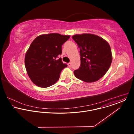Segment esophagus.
<instances>
[{
  "label": "esophagus",
  "instance_id": "obj_1",
  "mask_svg": "<svg viewBox=\"0 0 134 134\" xmlns=\"http://www.w3.org/2000/svg\"><path fill=\"white\" fill-rule=\"evenodd\" d=\"M68 66H69V67H71V66H72V64H71V62H69V63H68Z\"/></svg>",
  "mask_w": 134,
  "mask_h": 134
}]
</instances>
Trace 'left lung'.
I'll return each mask as SVG.
<instances>
[{
    "mask_svg": "<svg viewBox=\"0 0 134 134\" xmlns=\"http://www.w3.org/2000/svg\"><path fill=\"white\" fill-rule=\"evenodd\" d=\"M80 48V66L74 71L76 78L87 82L97 81L108 70L112 54L108 43L93 34L72 36Z\"/></svg>",
    "mask_w": 134,
    "mask_h": 134,
    "instance_id": "obj_1",
    "label": "left lung"
}]
</instances>
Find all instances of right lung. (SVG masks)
<instances>
[{
	"instance_id": "obj_1",
	"label": "right lung",
	"mask_w": 134,
	"mask_h": 134,
	"mask_svg": "<svg viewBox=\"0 0 134 134\" xmlns=\"http://www.w3.org/2000/svg\"><path fill=\"white\" fill-rule=\"evenodd\" d=\"M70 36L58 34L40 35L31 43L26 53L25 64L27 74L37 86L47 88L55 83L62 70L68 66L61 58L62 45Z\"/></svg>"
}]
</instances>
